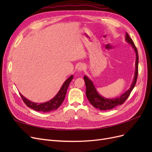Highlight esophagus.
Segmentation results:
<instances>
[{"mask_svg": "<svg viewBox=\"0 0 152 152\" xmlns=\"http://www.w3.org/2000/svg\"><path fill=\"white\" fill-rule=\"evenodd\" d=\"M85 68V66L83 65V64H80V65H79V66H78L77 67V70L79 72H81L84 70V69Z\"/></svg>", "mask_w": 152, "mask_h": 152, "instance_id": "obj_1", "label": "esophagus"}]
</instances>
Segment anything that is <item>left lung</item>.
<instances>
[{
    "mask_svg": "<svg viewBox=\"0 0 152 152\" xmlns=\"http://www.w3.org/2000/svg\"><path fill=\"white\" fill-rule=\"evenodd\" d=\"M126 40L132 45V47L134 49L136 53V68L134 79H133V82L131 86V87L126 92V93H124V94L121 95L120 97H117L112 99L105 98L98 93L93 83V82H92L87 76L85 75L84 77V79L85 80V84L86 86V94L87 99H88L90 103L93 105L94 107L98 108L101 110H111L115 107H117L118 105L122 104L125 102V101L127 99L129 96L131 91L134 89V87L136 85L137 74H138V53H137V50L135 46L134 42H133L132 39L130 37L127 33H126Z\"/></svg>",
    "mask_w": 152,
    "mask_h": 152,
    "instance_id": "1",
    "label": "left lung"
}]
</instances>
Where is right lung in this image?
I'll use <instances>...</instances> for the list:
<instances>
[{
	"mask_svg": "<svg viewBox=\"0 0 152 152\" xmlns=\"http://www.w3.org/2000/svg\"><path fill=\"white\" fill-rule=\"evenodd\" d=\"M73 75H71L70 77L68 78L66 81L63 83L58 94L55 96L53 99L48 101L47 102H45L43 103H34L25 98L21 93H20V94L22 99L23 100L24 103L26 104L27 107L33 110H35V111L42 112L44 113L53 111V110H56L57 108H58V107L63 103L64 99H65L67 89L69 84L70 83V82L73 79Z\"/></svg>",
	"mask_w": 152,
	"mask_h": 152,
	"instance_id": "right-lung-1",
	"label": "right lung"
}]
</instances>
